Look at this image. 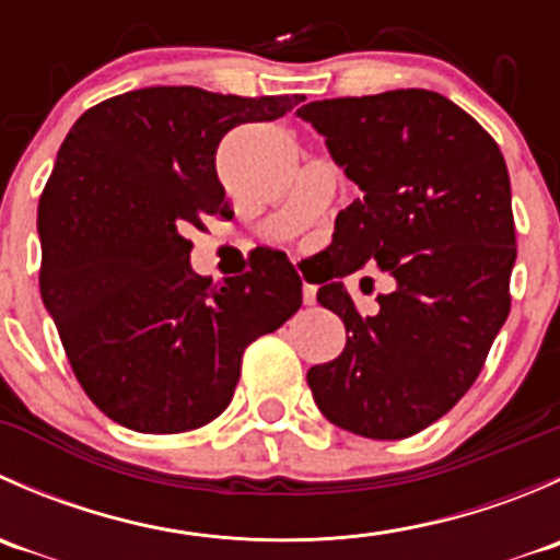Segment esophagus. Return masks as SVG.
I'll return each instance as SVG.
<instances>
[{"label":"esophagus","instance_id":"34e87169","mask_svg":"<svg viewBox=\"0 0 560 560\" xmlns=\"http://www.w3.org/2000/svg\"><path fill=\"white\" fill-rule=\"evenodd\" d=\"M303 303H306V306H314L316 303V287L314 284H303Z\"/></svg>","mask_w":560,"mask_h":560}]
</instances>
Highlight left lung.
<instances>
[{"label": "left lung", "instance_id": "left-lung-1", "mask_svg": "<svg viewBox=\"0 0 560 560\" xmlns=\"http://www.w3.org/2000/svg\"><path fill=\"white\" fill-rule=\"evenodd\" d=\"M298 116L363 191L336 217L316 292L343 319L347 347L308 371V387L343 431L415 436L474 385L510 314L506 162L463 107L428 89L319 100ZM365 261L396 279L374 317H360L340 284Z\"/></svg>", "mask_w": 560, "mask_h": 560}]
</instances>
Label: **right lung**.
Returning <instances> with one entry per match:
<instances>
[{"mask_svg":"<svg viewBox=\"0 0 560 560\" xmlns=\"http://www.w3.org/2000/svg\"><path fill=\"white\" fill-rule=\"evenodd\" d=\"M303 100L151 86L89 107L67 132L37 208L39 292L78 382L118 425L211 422L233 400L244 349L301 308L287 254L211 287L184 233L233 217L217 175L224 135Z\"/></svg>","mask_w":560,"mask_h":560,"instance_id":"1","label":"right lung"}]
</instances>
